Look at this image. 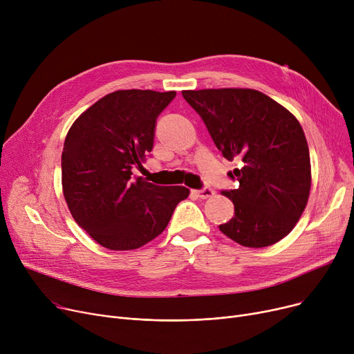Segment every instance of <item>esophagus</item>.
<instances>
[{
    "instance_id": "esophagus-1",
    "label": "esophagus",
    "mask_w": 354,
    "mask_h": 354,
    "mask_svg": "<svg viewBox=\"0 0 354 354\" xmlns=\"http://www.w3.org/2000/svg\"><path fill=\"white\" fill-rule=\"evenodd\" d=\"M194 194L201 198V199H208L211 196H214V191L211 188H203V189H199V191H194Z\"/></svg>"
}]
</instances>
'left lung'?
Wrapping results in <instances>:
<instances>
[{"instance_id": "1", "label": "left lung", "mask_w": 354, "mask_h": 354, "mask_svg": "<svg viewBox=\"0 0 354 354\" xmlns=\"http://www.w3.org/2000/svg\"><path fill=\"white\" fill-rule=\"evenodd\" d=\"M225 159H239L228 172L239 187L224 191L234 216L219 225L235 243L270 247L287 236L303 215L311 188L306 135L295 116L252 88L183 90Z\"/></svg>"}]
</instances>
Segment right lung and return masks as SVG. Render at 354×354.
<instances>
[{"label": "right lung", "instance_id": "obj_1", "mask_svg": "<svg viewBox=\"0 0 354 354\" xmlns=\"http://www.w3.org/2000/svg\"><path fill=\"white\" fill-rule=\"evenodd\" d=\"M176 91L118 90L74 120L62 153L63 195L74 221L102 247L136 250L169 224L185 187H159L135 167L153 147L160 111Z\"/></svg>", "mask_w": 354, "mask_h": 354}]
</instances>
